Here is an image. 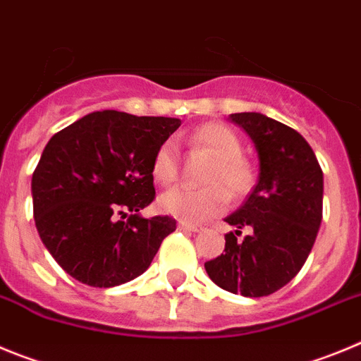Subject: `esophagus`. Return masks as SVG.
Wrapping results in <instances>:
<instances>
[{
    "mask_svg": "<svg viewBox=\"0 0 361 361\" xmlns=\"http://www.w3.org/2000/svg\"><path fill=\"white\" fill-rule=\"evenodd\" d=\"M178 228L180 230H185V232H201L203 230V226L201 225H194V223H187V221H180L178 223Z\"/></svg>",
    "mask_w": 361,
    "mask_h": 361,
    "instance_id": "obj_1",
    "label": "esophagus"
}]
</instances>
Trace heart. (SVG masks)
<instances>
[{"label": "heart", "mask_w": 361, "mask_h": 361, "mask_svg": "<svg viewBox=\"0 0 361 361\" xmlns=\"http://www.w3.org/2000/svg\"><path fill=\"white\" fill-rule=\"evenodd\" d=\"M196 147L204 149L214 157L212 167L204 176V188H171L160 196L161 212L180 221H204L217 216L228 207V194L233 197L245 196L253 183V173L248 161L241 158L243 145L235 133L225 124L209 122L190 136ZM152 178L160 185H171L178 178V145L165 140L152 158ZM229 192L226 193V190Z\"/></svg>", "instance_id": "b5f03b06"}]
</instances>
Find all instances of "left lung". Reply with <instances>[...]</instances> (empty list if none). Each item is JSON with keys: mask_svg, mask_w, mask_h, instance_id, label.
I'll return each instance as SVG.
<instances>
[{"mask_svg": "<svg viewBox=\"0 0 361 361\" xmlns=\"http://www.w3.org/2000/svg\"><path fill=\"white\" fill-rule=\"evenodd\" d=\"M233 124L255 144L259 178L226 223L219 257L204 262L219 288L243 297H266L286 286L306 262L322 223L324 174L304 136L261 113H233ZM249 233L238 239L240 230Z\"/></svg>", "mask_w": 361, "mask_h": 361, "instance_id": "8db88e82", "label": "left lung"}]
</instances>
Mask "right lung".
<instances>
[{"instance_id": "right-lung-1", "label": "right lung", "mask_w": 361, "mask_h": 361, "mask_svg": "<svg viewBox=\"0 0 361 361\" xmlns=\"http://www.w3.org/2000/svg\"><path fill=\"white\" fill-rule=\"evenodd\" d=\"M180 126L104 109L51 136L32 176L34 219L68 275L113 288L151 266L176 219H145L140 210L154 200V152Z\"/></svg>"}]
</instances>
